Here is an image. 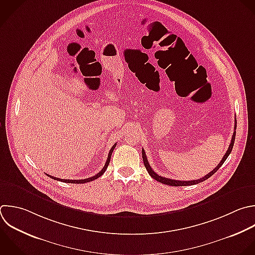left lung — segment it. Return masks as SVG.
Wrapping results in <instances>:
<instances>
[{
  "label": "left lung",
  "instance_id": "8db88e82",
  "mask_svg": "<svg viewBox=\"0 0 255 255\" xmlns=\"http://www.w3.org/2000/svg\"><path fill=\"white\" fill-rule=\"evenodd\" d=\"M235 129H236V119H235V125H234V131H233V135H232V137H231V141H230V144H229V146H228L227 151H226V152H225V154L223 155V157H222V159L220 160V162L218 163V165H217V166H216L212 171H210L208 174L204 175L203 177H201V178H199V179H196V180L194 179V180L184 181V180H174V179H170V178H166V177H162V176L158 175V174H157V173H155V172L152 170V168L150 167V165H149V163H148V161H147V158H146L145 152H144V150H143V148H142V152H141V153H142V159H143L144 166H145V168H146L147 172L149 173V175H150L153 179H155V180H157V181H159V182H161V183L167 184V185H171V186H186V185H192V184H196V183L202 182V181H204L205 179L209 178L212 174H214V173L219 169V167L223 164V162L226 160V158L228 157V155L230 154V152H231V150H232V147H233V144H234L235 133H236Z\"/></svg>",
  "mask_w": 255,
  "mask_h": 255
}]
</instances>
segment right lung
I'll list each match as a JSON object with an SVG mask.
<instances>
[{
	"label": "right lung",
	"mask_w": 255,
	"mask_h": 255,
	"mask_svg": "<svg viewBox=\"0 0 255 255\" xmlns=\"http://www.w3.org/2000/svg\"><path fill=\"white\" fill-rule=\"evenodd\" d=\"M116 145H117V143H115V144L113 145V147L111 148V150H110V152H109V155H108V158H107V161H106L105 166L102 168V170H101L99 173H97L96 175H94V176H92V177L85 178V179H62V178H58V177H55V176H52V175H49V174H47V175H48V176H50V177H52V178H53V179H55V180H59V181H63V182H69V183H86V182H89V181H93V180H95V179L99 178L100 176H102V175L104 174V172L107 170L108 165L110 164V161H111L112 153H113V151H114V149H115Z\"/></svg>",
	"instance_id": "obj_1"
}]
</instances>
